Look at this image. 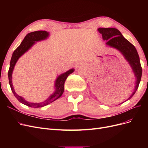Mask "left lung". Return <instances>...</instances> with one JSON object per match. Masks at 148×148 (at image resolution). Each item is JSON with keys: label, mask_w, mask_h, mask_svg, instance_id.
Returning a JSON list of instances; mask_svg holds the SVG:
<instances>
[{"label": "left lung", "mask_w": 148, "mask_h": 148, "mask_svg": "<svg viewBox=\"0 0 148 148\" xmlns=\"http://www.w3.org/2000/svg\"><path fill=\"white\" fill-rule=\"evenodd\" d=\"M97 30L102 34V39L107 41L106 45L117 49L122 53L125 59L130 65L135 74L136 78L135 91L127 99L129 100L135 95L138 89L142 75V68L136 49L132 43L123 36L122 33L117 29L114 28H99Z\"/></svg>", "instance_id": "8db88e82"}]
</instances>
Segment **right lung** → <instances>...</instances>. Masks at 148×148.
<instances>
[{"label":"right lung","mask_w":148,"mask_h":148,"mask_svg":"<svg viewBox=\"0 0 148 148\" xmlns=\"http://www.w3.org/2000/svg\"><path fill=\"white\" fill-rule=\"evenodd\" d=\"M49 33L46 31H34V32H31L28 33L27 35L25 37L23 41L21 42L20 45L13 52L10 63V68L8 70V80H9V84L12 89V91L13 92V95L15 96L16 99L19 101L22 104H23L26 106L34 107V108H38V107H42L44 106H46L49 104H51L52 102L56 101V99H59V98L62 95L64 91V84L65 82V80L68 77V76L72 73L74 71V69H70L69 71H66L64 73H62L56 80L55 82V91L52 95L49 96L46 100L44 102H39V103H32L26 101L23 97H21L19 95H18L16 92L14 90V88L12 84V73L13 70L14 69L15 65L16 63L17 60H18L19 58L24 53L28 51L29 49L32 47L34 44L37 41H42L48 38L49 36Z\"/></svg>","instance_id":"add662e5"}]
</instances>
